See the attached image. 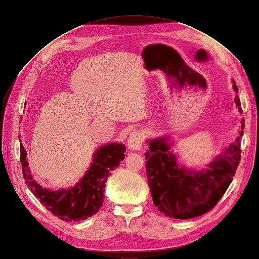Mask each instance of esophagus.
Wrapping results in <instances>:
<instances>
[{"instance_id": "1", "label": "esophagus", "mask_w": 259, "mask_h": 259, "mask_svg": "<svg viewBox=\"0 0 259 259\" xmlns=\"http://www.w3.org/2000/svg\"><path fill=\"white\" fill-rule=\"evenodd\" d=\"M144 139H145V136L142 131L132 132L127 139L128 147L132 149V150H140L143 147Z\"/></svg>"}]
</instances>
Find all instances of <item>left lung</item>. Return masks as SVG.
<instances>
[{
  "label": "left lung",
  "mask_w": 259,
  "mask_h": 259,
  "mask_svg": "<svg viewBox=\"0 0 259 259\" xmlns=\"http://www.w3.org/2000/svg\"><path fill=\"white\" fill-rule=\"evenodd\" d=\"M232 88H238L232 80ZM240 114L241 103L236 96ZM244 120H241L239 134L233 144L226 147L204 169L188 168L179 164L170 151L173 144L168 136L147 140L149 150L145 153L149 188L153 204L165 216L189 219L201 216L213 208L228 189L241 160V139Z\"/></svg>",
  "instance_id": "obj_1"
}]
</instances>
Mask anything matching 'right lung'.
Masks as SVG:
<instances>
[{"instance_id": "add662e5", "label": "right lung", "mask_w": 259, "mask_h": 259, "mask_svg": "<svg viewBox=\"0 0 259 259\" xmlns=\"http://www.w3.org/2000/svg\"><path fill=\"white\" fill-rule=\"evenodd\" d=\"M20 137V136H19ZM126 147L120 143L105 144L94 152L91 166L84 176L69 189L52 190L33 179L27 160V151L20 145V162L26 185L34 197L54 216L65 222H80L95 215L103 206L105 188L111 171L124 160Z\"/></svg>"}]
</instances>
